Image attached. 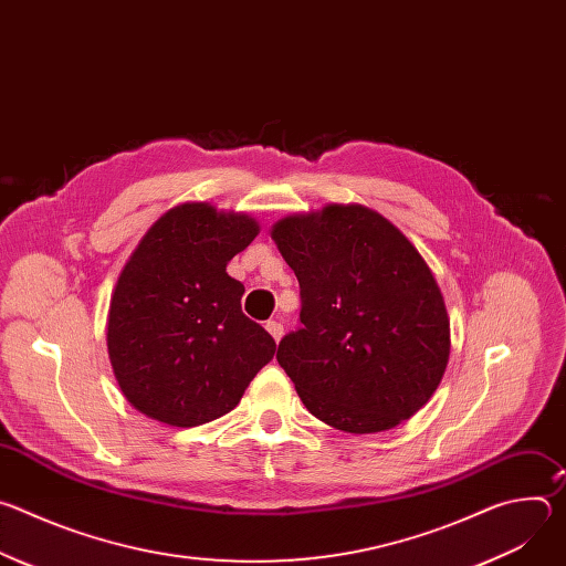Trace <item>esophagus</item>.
I'll use <instances>...</instances> for the list:
<instances>
[{
    "mask_svg": "<svg viewBox=\"0 0 566 566\" xmlns=\"http://www.w3.org/2000/svg\"><path fill=\"white\" fill-rule=\"evenodd\" d=\"M266 332L273 336V340H275V343H280V338L284 336V327L280 325V322H275V319L266 322Z\"/></svg>",
    "mask_w": 566,
    "mask_h": 566,
    "instance_id": "1",
    "label": "esophagus"
}]
</instances>
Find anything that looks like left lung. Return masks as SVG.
Wrapping results in <instances>:
<instances>
[{
	"label": "left lung",
	"mask_w": 566,
	"mask_h": 566,
	"mask_svg": "<svg viewBox=\"0 0 566 566\" xmlns=\"http://www.w3.org/2000/svg\"><path fill=\"white\" fill-rule=\"evenodd\" d=\"M271 237L300 282L302 327L277 363L306 410L352 434L415 417L443 378L450 317L412 241L358 203L284 217Z\"/></svg>",
	"instance_id": "1"
}]
</instances>
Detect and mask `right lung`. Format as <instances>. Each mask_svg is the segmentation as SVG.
Returning <instances> with one entry per match:
<instances>
[{
	"instance_id": "obj_1",
	"label": "right lung",
	"mask_w": 566,
	"mask_h": 566,
	"mask_svg": "<svg viewBox=\"0 0 566 566\" xmlns=\"http://www.w3.org/2000/svg\"><path fill=\"white\" fill-rule=\"evenodd\" d=\"M244 212L168 210L138 241L109 302L107 352L120 391L160 423L195 428L228 415L275 340L241 311L228 262L258 237Z\"/></svg>"
}]
</instances>
